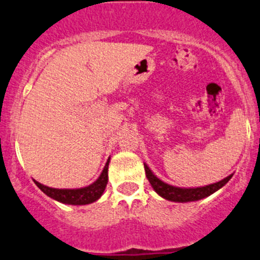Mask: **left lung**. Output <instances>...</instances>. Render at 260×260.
Returning a JSON list of instances; mask_svg holds the SVG:
<instances>
[{"label":"left lung","mask_w":260,"mask_h":260,"mask_svg":"<svg viewBox=\"0 0 260 260\" xmlns=\"http://www.w3.org/2000/svg\"><path fill=\"white\" fill-rule=\"evenodd\" d=\"M144 167L145 172H146L147 180L151 183L152 188L155 189L161 197L166 198V200L169 201H174V202H191V201L202 200V198L208 197L209 194L218 191L220 187L224 186L232 178V175H230L228 177H225L224 180L219 181V182L212 183V185L205 187H197V188H180V187H174L162 182L160 178H157L152 174L151 170L147 167V165L144 164Z\"/></svg>","instance_id":"1"}]
</instances>
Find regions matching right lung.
<instances>
[{
    "label": "right lung",
    "instance_id": "1",
    "mask_svg": "<svg viewBox=\"0 0 260 260\" xmlns=\"http://www.w3.org/2000/svg\"><path fill=\"white\" fill-rule=\"evenodd\" d=\"M108 167L109 160L107 165H105L100 177L98 178L95 182L91 183L90 186L84 187V188L58 189L41 185L37 181H35V183L40 187L47 196L58 201V202L67 203V205H89V203L95 202L96 200H99L100 196L103 194V192H104L108 183Z\"/></svg>",
    "mask_w": 260,
    "mask_h": 260
}]
</instances>
